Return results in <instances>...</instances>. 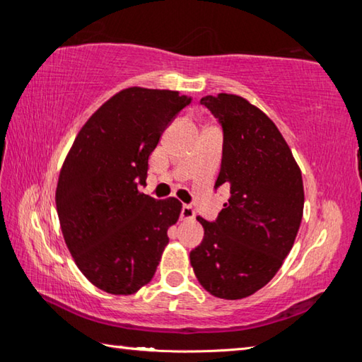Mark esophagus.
Masks as SVG:
<instances>
[{
    "instance_id": "esophagus-1",
    "label": "esophagus",
    "mask_w": 362,
    "mask_h": 362,
    "mask_svg": "<svg viewBox=\"0 0 362 362\" xmlns=\"http://www.w3.org/2000/svg\"><path fill=\"white\" fill-rule=\"evenodd\" d=\"M196 216L194 209L189 204H183L182 206V212H180V218L182 220H193Z\"/></svg>"
}]
</instances>
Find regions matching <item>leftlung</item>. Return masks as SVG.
<instances>
[{"mask_svg": "<svg viewBox=\"0 0 362 362\" xmlns=\"http://www.w3.org/2000/svg\"><path fill=\"white\" fill-rule=\"evenodd\" d=\"M223 131L216 188H230L216 222L198 217L204 238L189 252L196 278L214 297L252 296L273 279L303 216L302 173L268 116L233 94L206 95Z\"/></svg>", "mask_w": 362, "mask_h": 362, "instance_id": "left-lung-1", "label": "left lung"}]
</instances>
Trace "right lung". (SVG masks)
<instances>
[{
	"mask_svg": "<svg viewBox=\"0 0 362 362\" xmlns=\"http://www.w3.org/2000/svg\"><path fill=\"white\" fill-rule=\"evenodd\" d=\"M192 97L129 88L86 121L60 169L56 206L76 267L95 287L131 296L148 284L182 203L139 192L148 156Z\"/></svg>",
	"mask_w": 362,
	"mask_h": 362,
	"instance_id": "add662e5",
	"label": "right lung"
}]
</instances>
